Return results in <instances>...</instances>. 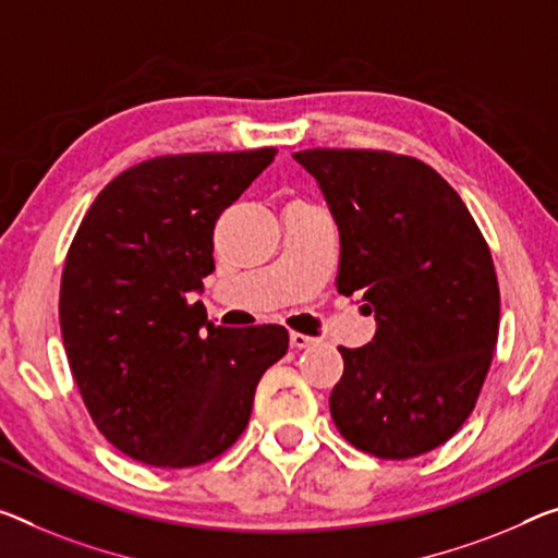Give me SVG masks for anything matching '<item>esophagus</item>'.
<instances>
[{
    "label": "esophagus",
    "instance_id": "esophagus-1",
    "mask_svg": "<svg viewBox=\"0 0 558 558\" xmlns=\"http://www.w3.org/2000/svg\"><path fill=\"white\" fill-rule=\"evenodd\" d=\"M314 341H316L314 337H308V333H302V331H291L289 333V344L294 349H306V347H312Z\"/></svg>",
    "mask_w": 558,
    "mask_h": 558
}]
</instances>
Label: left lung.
Returning a JSON list of instances; mask_svg holds the SVG:
<instances>
[{
  "label": "left lung",
  "instance_id": "1",
  "mask_svg": "<svg viewBox=\"0 0 558 558\" xmlns=\"http://www.w3.org/2000/svg\"><path fill=\"white\" fill-rule=\"evenodd\" d=\"M294 159L337 219L339 294H356L376 316L366 347H339L333 424L379 459L441 447L474 411L499 337V281L482 229L414 157L304 149Z\"/></svg>",
  "mask_w": 558,
  "mask_h": 558
}]
</instances>
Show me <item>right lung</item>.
<instances>
[{
    "label": "right lung",
    "mask_w": 558,
    "mask_h": 558,
    "mask_svg": "<svg viewBox=\"0 0 558 558\" xmlns=\"http://www.w3.org/2000/svg\"><path fill=\"white\" fill-rule=\"evenodd\" d=\"M277 149L167 154L97 194L66 252L59 324L92 422L159 469L217 459L250 424L262 374L289 349L279 324L227 329L190 294L214 271L221 211Z\"/></svg>",
    "instance_id": "right-lung-1"
}]
</instances>
